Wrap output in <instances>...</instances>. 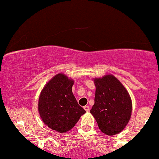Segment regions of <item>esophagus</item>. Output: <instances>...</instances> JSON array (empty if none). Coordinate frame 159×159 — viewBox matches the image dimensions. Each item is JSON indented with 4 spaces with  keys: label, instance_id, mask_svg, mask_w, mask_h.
Here are the masks:
<instances>
[{
    "label": "esophagus",
    "instance_id": "obj_1",
    "mask_svg": "<svg viewBox=\"0 0 159 159\" xmlns=\"http://www.w3.org/2000/svg\"><path fill=\"white\" fill-rule=\"evenodd\" d=\"M84 109L87 112H88L89 111H90V107H89L88 106H84Z\"/></svg>",
    "mask_w": 159,
    "mask_h": 159
}]
</instances>
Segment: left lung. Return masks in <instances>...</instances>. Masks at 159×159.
<instances>
[{
	"label": "left lung",
	"instance_id": "1",
	"mask_svg": "<svg viewBox=\"0 0 159 159\" xmlns=\"http://www.w3.org/2000/svg\"><path fill=\"white\" fill-rule=\"evenodd\" d=\"M95 103L90 113L101 131L107 135L119 134L126 127L132 115V100L121 82L112 75L93 78Z\"/></svg>",
	"mask_w": 159,
	"mask_h": 159
}]
</instances>
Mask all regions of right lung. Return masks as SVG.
I'll return each mask as SVG.
<instances>
[{
  "instance_id": "1",
  "label": "right lung",
  "mask_w": 159,
  "mask_h": 159,
  "mask_svg": "<svg viewBox=\"0 0 159 159\" xmlns=\"http://www.w3.org/2000/svg\"><path fill=\"white\" fill-rule=\"evenodd\" d=\"M75 81L59 73L51 78L41 90L38 112L45 125L65 133L75 127L85 111L78 104L71 88Z\"/></svg>"
}]
</instances>
